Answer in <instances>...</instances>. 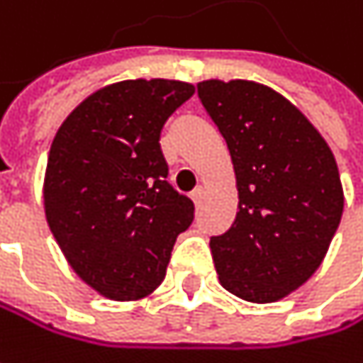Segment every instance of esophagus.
<instances>
[{
  "label": "esophagus",
  "instance_id": "34e87169",
  "mask_svg": "<svg viewBox=\"0 0 363 363\" xmlns=\"http://www.w3.org/2000/svg\"><path fill=\"white\" fill-rule=\"evenodd\" d=\"M191 199H193V203H195V206H199V203H201V199H203V186H197V189L191 193Z\"/></svg>",
  "mask_w": 363,
  "mask_h": 363
}]
</instances>
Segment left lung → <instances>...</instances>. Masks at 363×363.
<instances>
[{"mask_svg": "<svg viewBox=\"0 0 363 363\" xmlns=\"http://www.w3.org/2000/svg\"><path fill=\"white\" fill-rule=\"evenodd\" d=\"M222 133L239 191L233 226L210 239L220 284L251 303L299 289L322 264L343 216V186L324 137L286 97L253 81L197 84Z\"/></svg>", "mask_w": 363, "mask_h": 363, "instance_id": "left-lung-1", "label": "left lung"}]
</instances>
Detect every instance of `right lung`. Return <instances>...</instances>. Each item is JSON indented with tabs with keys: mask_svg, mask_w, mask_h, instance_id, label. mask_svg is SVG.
<instances>
[{
	"mask_svg": "<svg viewBox=\"0 0 363 363\" xmlns=\"http://www.w3.org/2000/svg\"><path fill=\"white\" fill-rule=\"evenodd\" d=\"M195 93L137 79L95 91L57 128L43 182L45 218L64 257L99 295L137 301L166 277L195 206L168 181L166 120Z\"/></svg>",
	"mask_w": 363,
	"mask_h": 363,
	"instance_id": "right-lung-1",
	"label": "right lung"
}]
</instances>
